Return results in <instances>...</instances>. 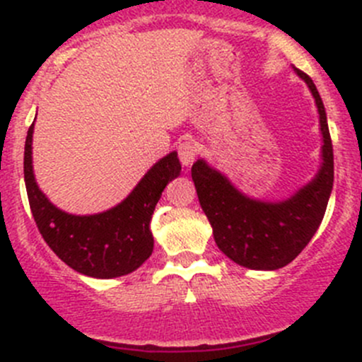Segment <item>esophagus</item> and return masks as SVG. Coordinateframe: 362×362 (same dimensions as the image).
<instances>
[{"label": "esophagus", "mask_w": 362, "mask_h": 362, "mask_svg": "<svg viewBox=\"0 0 362 362\" xmlns=\"http://www.w3.org/2000/svg\"><path fill=\"white\" fill-rule=\"evenodd\" d=\"M178 152V159L184 166H191L194 163V159L198 158L199 154V147L194 144V141H180L177 147Z\"/></svg>", "instance_id": "esophagus-1"}]
</instances>
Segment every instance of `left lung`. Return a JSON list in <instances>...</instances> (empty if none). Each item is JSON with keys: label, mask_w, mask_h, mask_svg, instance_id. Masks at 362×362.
<instances>
[{"label": "left lung", "mask_w": 362, "mask_h": 362, "mask_svg": "<svg viewBox=\"0 0 362 362\" xmlns=\"http://www.w3.org/2000/svg\"><path fill=\"white\" fill-rule=\"evenodd\" d=\"M296 73L315 98L324 138L322 166L310 184L286 202L266 203L247 198L202 159L191 170L215 243L231 261L250 269H279L294 261L319 229L333 189V144L326 110L313 80L299 69Z\"/></svg>", "instance_id": "1"}]
</instances>
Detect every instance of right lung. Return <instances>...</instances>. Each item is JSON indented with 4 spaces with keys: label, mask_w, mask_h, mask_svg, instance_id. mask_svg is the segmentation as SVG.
<instances>
[{
    "label": "right lung",
    "mask_w": 362,
    "mask_h": 362,
    "mask_svg": "<svg viewBox=\"0 0 362 362\" xmlns=\"http://www.w3.org/2000/svg\"><path fill=\"white\" fill-rule=\"evenodd\" d=\"M33 127L25 136L24 180L31 214L47 245L69 268L94 279H115L140 268L154 249L151 218L156 204L168 182L180 175L177 152L158 160L117 206L96 215H71L54 206L36 185Z\"/></svg>",
    "instance_id": "right-lung-1"
}]
</instances>
